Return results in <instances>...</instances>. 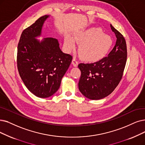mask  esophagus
Segmentation results:
<instances>
[{"instance_id":"1","label":"esophagus","mask_w":145,"mask_h":145,"mask_svg":"<svg viewBox=\"0 0 145 145\" xmlns=\"http://www.w3.org/2000/svg\"><path fill=\"white\" fill-rule=\"evenodd\" d=\"M72 65H74V67H76L78 65V61L75 58H73L72 61Z\"/></svg>"}]
</instances>
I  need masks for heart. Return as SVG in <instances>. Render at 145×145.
I'll use <instances>...</instances> for the list:
<instances>
[{
    "mask_svg": "<svg viewBox=\"0 0 145 145\" xmlns=\"http://www.w3.org/2000/svg\"><path fill=\"white\" fill-rule=\"evenodd\" d=\"M75 42L80 44L79 54L82 58L88 62H96L105 56L111 48L113 39L111 36L104 34L102 29L91 27L75 34L73 39L67 37L65 46L67 50H73Z\"/></svg>",
    "mask_w": 145,
    "mask_h": 145,
    "instance_id": "1",
    "label": "heart"
}]
</instances>
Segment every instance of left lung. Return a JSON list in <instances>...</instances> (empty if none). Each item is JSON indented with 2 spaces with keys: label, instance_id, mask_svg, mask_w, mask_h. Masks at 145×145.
<instances>
[{
  "label": "left lung",
  "instance_id": "1",
  "mask_svg": "<svg viewBox=\"0 0 145 145\" xmlns=\"http://www.w3.org/2000/svg\"><path fill=\"white\" fill-rule=\"evenodd\" d=\"M111 28L117 41L108 56L94 63H81L78 65L81 71L79 90L91 100L101 99L111 94L123 75L127 56L126 42L111 24Z\"/></svg>",
  "mask_w": 145,
  "mask_h": 145
}]
</instances>
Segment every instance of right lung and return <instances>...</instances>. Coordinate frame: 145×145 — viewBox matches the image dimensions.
<instances>
[{
    "mask_svg": "<svg viewBox=\"0 0 145 145\" xmlns=\"http://www.w3.org/2000/svg\"><path fill=\"white\" fill-rule=\"evenodd\" d=\"M49 16L40 17L22 31L17 50V67L26 88L35 96L45 98L59 89L72 56L60 49L57 40L44 38L40 42L44 22Z\"/></svg>",
    "mask_w": 145,
    "mask_h": 145,
    "instance_id": "1",
    "label": "right lung"
}]
</instances>
